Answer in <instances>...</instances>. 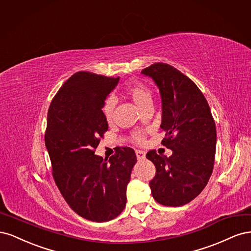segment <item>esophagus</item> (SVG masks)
<instances>
[{
  "label": "esophagus",
  "mask_w": 251,
  "mask_h": 251,
  "mask_svg": "<svg viewBox=\"0 0 251 251\" xmlns=\"http://www.w3.org/2000/svg\"><path fill=\"white\" fill-rule=\"evenodd\" d=\"M135 154H136V157L139 160H142L144 159L145 157H146V154H145L144 151H141V150H136L135 151Z\"/></svg>",
  "instance_id": "esophagus-1"
}]
</instances>
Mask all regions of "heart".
<instances>
[{
  "mask_svg": "<svg viewBox=\"0 0 251 251\" xmlns=\"http://www.w3.org/2000/svg\"><path fill=\"white\" fill-rule=\"evenodd\" d=\"M127 94L140 109H143L145 106H147L148 104H152V94L149 88H147L146 86L144 85L132 86L127 91ZM115 106H116V99L114 97H108V98L104 101L102 111L106 120L109 121L112 118V116H114ZM143 137H144V133L141 131H137L133 134V139L136 142H142Z\"/></svg>",
  "mask_w": 251,
  "mask_h": 251,
  "instance_id": "1",
  "label": "heart"
}]
</instances>
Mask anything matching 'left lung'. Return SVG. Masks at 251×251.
I'll use <instances>...</instances> for the list:
<instances>
[{"mask_svg":"<svg viewBox=\"0 0 251 251\" xmlns=\"http://www.w3.org/2000/svg\"><path fill=\"white\" fill-rule=\"evenodd\" d=\"M142 74L153 79L161 97V144L172 155L149 151L146 157L156 173L149 182L158 203L180 206L205 188L212 175L216 152V125L203 94L190 78L167 63L157 62Z\"/></svg>","mask_w":251,"mask_h":251,"instance_id":"obj_1","label":"left lung"}]
</instances>
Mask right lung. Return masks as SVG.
Returning a JSON list of instances; mask_svg holds the SVG:
<instances>
[{"instance_id":"1","label":"right lung","mask_w":251,"mask_h":251,"mask_svg":"<svg viewBox=\"0 0 251 251\" xmlns=\"http://www.w3.org/2000/svg\"><path fill=\"white\" fill-rule=\"evenodd\" d=\"M119 79L77 72L56 93L48 110L45 143L55 183L73 211L96 222L123 212L136 163L129 147L119 148L109 159L95 154L108 129L103 104Z\"/></svg>"}]
</instances>
